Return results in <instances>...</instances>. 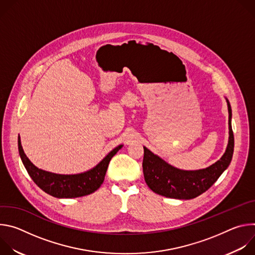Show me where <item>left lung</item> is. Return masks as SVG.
<instances>
[{"instance_id":"8db88e82","label":"left lung","mask_w":255,"mask_h":255,"mask_svg":"<svg viewBox=\"0 0 255 255\" xmlns=\"http://www.w3.org/2000/svg\"><path fill=\"white\" fill-rule=\"evenodd\" d=\"M226 102L229 113L228 145L222 157L212 165L197 170L179 169L143 146L144 157L142 167L144 179L152 192L166 198L179 200L194 199L210 189L226 170L232 160L234 151V135L231 126L232 110L227 99Z\"/></svg>"}]
</instances>
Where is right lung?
<instances>
[{
  "label": "right lung",
  "mask_w": 255,
  "mask_h": 255,
  "mask_svg": "<svg viewBox=\"0 0 255 255\" xmlns=\"http://www.w3.org/2000/svg\"><path fill=\"white\" fill-rule=\"evenodd\" d=\"M122 147V144L118 145L88 171L77 174H59L35 166L24 153L20 136L18 137L19 154L30 177L46 194L59 199L79 198L96 192L103 184L109 162Z\"/></svg>",
  "instance_id": "add662e5"
}]
</instances>
